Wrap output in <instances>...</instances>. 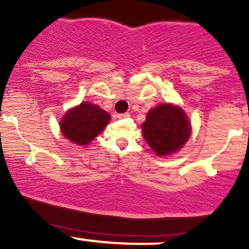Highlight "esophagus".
Instances as JSON below:
<instances>
[{"mask_svg":"<svg viewBox=\"0 0 249 249\" xmlns=\"http://www.w3.org/2000/svg\"><path fill=\"white\" fill-rule=\"evenodd\" d=\"M130 115H129V113H124V114H119V119H128V117H129Z\"/></svg>","mask_w":249,"mask_h":249,"instance_id":"esophagus-1","label":"esophagus"}]
</instances>
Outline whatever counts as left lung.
I'll list each match as a JSON object with an SVG mask.
<instances>
[{"mask_svg": "<svg viewBox=\"0 0 249 249\" xmlns=\"http://www.w3.org/2000/svg\"><path fill=\"white\" fill-rule=\"evenodd\" d=\"M142 133L156 155L167 156L174 154L188 141L191 124L180 107L162 103L148 111Z\"/></svg>", "mask_w": 249, "mask_h": 249, "instance_id": "left-lung-1", "label": "left lung"}]
</instances>
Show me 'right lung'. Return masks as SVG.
Wrapping results in <instances>:
<instances>
[{"instance_id":"obj_1","label":"right lung","mask_w":249,"mask_h":249,"mask_svg":"<svg viewBox=\"0 0 249 249\" xmlns=\"http://www.w3.org/2000/svg\"><path fill=\"white\" fill-rule=\"evenodd\" d=\"M109 120V114L99 106L82 102L64 114L60 128L63 135L75 144L87 146L103 132Z\"/></svg>"}]
</instances>
